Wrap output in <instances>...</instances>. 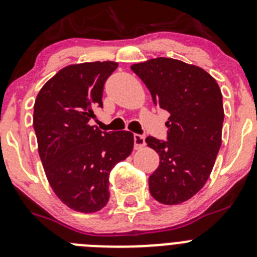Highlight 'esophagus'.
Returning <instances> with one entry per match:
<instances>
[{
	"instance_id": "1",
	"label": "esophagus",
	"mask_w": 257,
	"mask_h": 257,
	"mask_svg": "<svg viewBox=\"0 0 257 257\" xmlns=\"http://www.w3.org/2000/svg\"><path fill=\"white\" fill-rule=\"evenodd\" d=\"M145 145V138L143 135H139V134H135L134 135V147H135L136 150L141 149V148Z\"/></svg>"
}]
</instances>
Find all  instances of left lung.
Listing matches in <instances>:
<instances>
[{
	"instance_id": "left-lung-1",
	"label": "left lung",
	"mask_w": 257,
	"mask_h": 257,
	"mask_svg": "<svg viewBox=\"0 0 257 257\" xmlns=\"http://www.w3.org/2000/svg\"><path fill=\"white\" fill-rule=\"evenodd\" d=\"M131 70L154 104L171 114L167 140L145 139L161 159L149 177V191L162 204H181L201 190L215 163L224 119L222 93L205 70L173 58H153Z\"/></svg>"
}]
</instances>
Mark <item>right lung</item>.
Here are the masks:
<instances>
[{
	"instance_id": "1",
	"label": "right lung",
	"mask_w": 257,
	"mask_h": 257,
	"mask_svg": "<svg viewBox=\"0 0 257 257\" xmlns=\"http://www.w3.org/2000/svg\"><path fill=\"white\" fill-rule=\"evenodd\" d=\"M116 62H86L60 70L38 93L33 126L52 190L80 213H94L109 200V172L134 148L130 131L107 133L90 126L103 108L104 82Z\"/></svg>"
}]
</instances>
